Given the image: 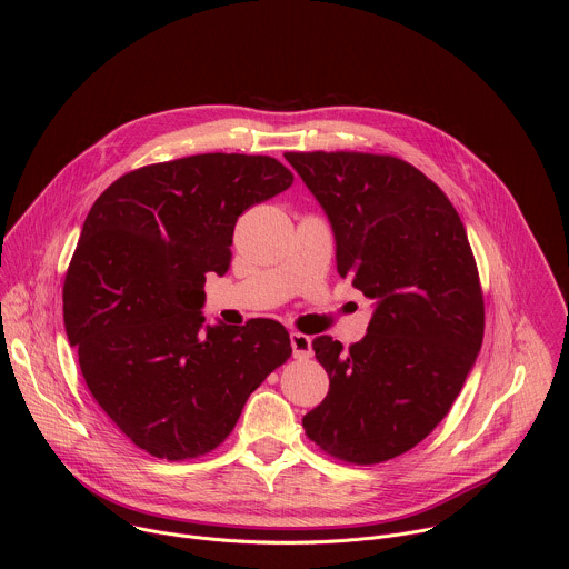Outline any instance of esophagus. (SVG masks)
I'll use <instances>...</instances> for the list:
<instances>
[{
	"label": "esophagus",
	"instance_id": "1",
	"mask_svg": "<svg viewBox=\"0 0 569 569\" xmlns=\"http://www.w3.org/2000/svg\"><path fill=\"white\" fill-rule=\"evenodd\" d=\"M290 347H292V356L299 360H306L312 356V340L303 333H292L290 336Z\"/></svg>",
	"mask_w": 569,
	"mask_h": 569
}]
</instances>
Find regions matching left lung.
<instances>
[{
    "mask_svg": "<svg viewBox=\"0 0 569 569\" xmlns=\"http://www.w3.org/2000/svg\"><path fill=\"white\" fill-rule=\"evenodd\" d=\"M327 211L338 272L376 299L349 351L312 340L331 389L303 417L319 450L358 466L421 443L450 412L483 340V295L463 222L419 169L373 152H286Z\"/></svg>",
    "mask_w": 569,
    "mask_h": 569,
    "instance_id": "left-lung-1",
    "label": "left lung"
}]
</instances>
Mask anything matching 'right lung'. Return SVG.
Masks as SVG:
<instances>
[{"label": "right lung", "instance_id": "1", "mask_svg": "<svg viewBox=\"0 0 569 569\" xmlns=\"http://www.w3.org/2000/svg\"><path fill=\"white\" fill-rule=\"evenodd\" d=\"M268 154L204 152L141 167L92 204L62 286L69 342L114 426L152 457L218 448L290 353L274 319L202 331L204 281L231 263L236 220L292 184Z\"/></svg>", "mask_w": 569, "mask_h": 569}]
</instances>
